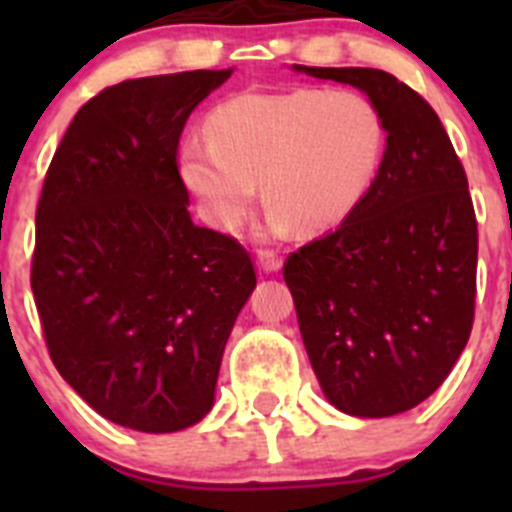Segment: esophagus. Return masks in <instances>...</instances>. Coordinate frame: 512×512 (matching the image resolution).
I'll list each match as a JSON object with an SVG mask.
<instances>
[{"instance_id":"1","label":"esophagus","mask_w":512,"mask_h":512,"mask_svg":"<svg viewBox=\"0 0 512 512\" xmlns=\"http://www.w3.org/2000/svg\"><path fill=\"white\" fill-rule=\"evenodd\" d=\"M256 264H259V269L266 271V274H274V271L282 269V256H279L277 251H271V248H261V251L256 253Z\"/></svg>"}]
</instances>
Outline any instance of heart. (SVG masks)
<instances>
[{"mask_svg": "<svg viewBox=\"0 0 512 512\" xmlns=\"http://www.w3.org/2000/svg\"><path fill=\"white\" fill-rule=\"evenodd\" d=\"M384 148L382 110L356 89L241 92L207 115V138L184 140L179 174L215 228H241L261 182L269 233H318L359 207Z\"/></svg>", "mask_w": 512, "mask_h": 512, "instance_id": "heart-1", "label": "heart"}]
</instances>
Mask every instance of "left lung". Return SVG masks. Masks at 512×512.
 Returning <instances> with one entry per match:
<instances>
[{
	"instance_id": "obj_1",
	"label": "left lung",
	"mask_w": 512,
	"mask_h": 512,
	"mask_svg": "<svg viewBox=\"0 0 512 512\" xmlns=\"http://www.w3.org/2000/svg\"><path fill=\"white\" fill-rule=\"evenodd\" d=\"M374 99L387 148L372 189L333 233L284 264L302 341L330 405L356 418L415 408L469 341L477 217L433 107L379 69L295 66Z\"/></svg>"
}]
</instances>
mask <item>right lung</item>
<instances>
[{
    "instance_id": "add662e5",
    "label": "right lung",
    "mask_w": 512,
    "mask_h": 512,
    "mask_svg": "<svg viewBox=\"0 0 512 512\" xmlns=\"http://www.w3.org/2000/svg\"><path fill=\"white\" fill-rule=\"evenodd\" d=\"M233 69L128 79L63 135L35 212L30 287L58 374L102 418L143 433L200 423L256 287L241 243L189 217L176 153Z\"/></svg>"
}]
</instances>
